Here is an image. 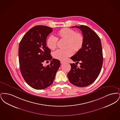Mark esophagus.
Masks as SVG:
<instances>
[{"label":"esophagus","mask_w":120,"mask_h":120,"mask_svg":"<svg viewBox=\"0 0 120 120\" xmlns=\"http://www.w3.org/2000/svg\"><path fill=\"white\" fill-rule=\"evenodd\" d=\"M60 62H61V64H63V63H65V62L64 61H60Z\"/></svg>","instance_id":"obj_1"}]
</instances>
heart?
Returning <instances> with one entry per match:
<instances>
[{
    "instance_id": "b5f03b06",
    "label": "heart",
    "mask_w": 120,
    "mask_h": 120,
    "mask_svg": "<svg viewBox=\"0 0 120 120\" xmlns=\"http://www.w3.org/2000/svg\"><path fill=\"white\" fill-rule=\"evenodd\" d=\"M57 34L61 38L67 40V49H57L53 53V56L55 58L64 60L68 57L73 55V51H78L82 48L84 44V37L79 33H76L73 30L71 29H62L58 32ZM58 38L55 36L51 34L46 40V44L48 48L52 50L55 49L57 46ZM72 48L71 49V48Z\"/></svg>"
}]
</instances>
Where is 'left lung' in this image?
<instances>
[{"label": "left lung", "mask_w": 120, "mask_h": 120, "mask_svg": "<svg viewBox=\"0 0 120 120\" xmlns=\"http://www.w3.org/2000/svg\"><path fill=\"white\" fill-rule=\"evenodd\" d=\"M75 27L82 31L84 44L80 50L71 57L74 62H80V66L78 68L74 63H70L71 69L68 76L73 85L86 87L96 80L101 71L103 62L102 47L99 36L91 29L84 25L71 27Z\"/></svg>", "instance_id": "1"}]
</instances>
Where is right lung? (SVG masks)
<instances>
[{
	"label": "right lung",
	"instance_id": "add662e5",
	"mask_svg": "<svg viewBox=\"0 0 120 120\" xmlns=\"http://www.w3.org/2000/svg\"><path fill=\"white\" fill-rule=\"evenodd\" d=\"M52 31V29L47 26H35L24 35L19 44L21 74L27 84L36 90L51 85L60 66L59 60L52 59L51 50L46 46V38ZM49 60L51 64L44 67L42 63Z\"/></svg>",
	"mask_w": 120,
	"mask_h": 120
}]
</instances>
